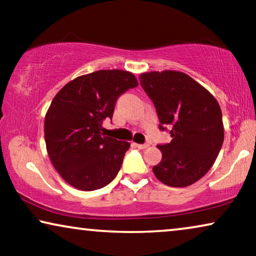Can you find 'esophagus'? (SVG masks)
Wrapping results in <instances>:
<instances>
[{"label": "esophagus", "mask_w": 256, "mask_h": 256, "mask_svg": "<svg viewBox=\"0 0 256 256\" xmlns=\"http://www.w3.org/2000/svg\"><path fill=\"white\" fill-rule=\"evenodd\" d=\"M134 146H136V148H138V149H146V148H148V144H138V143H134Z\"/></svg>", "instance_id": "1"}]
</instances>
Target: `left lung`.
<instances>
[{
    "label": "left lung",
    "mask_w": 256,
    "mask_h": 256,
    "mask_svg": "<svg viewBox=\"0 0 256 256\" xmlns=\"http://www.w3.org/2000/svg\"><path fill=\"white\" fill-rule=\"evenodd\" d=\"M140 82L156 108L160 129L169 127L172 138L158 144L162 160L152 168L154 174L168 186L196 183L211 169L224 142L218 101L183 72L143 73Z\"/></svg>",
    "instance_id": "left-lung-1"
}]
</instances>
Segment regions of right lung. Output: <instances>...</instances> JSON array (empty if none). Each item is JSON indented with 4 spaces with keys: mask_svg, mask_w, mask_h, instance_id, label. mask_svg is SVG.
<instances>
[{
    "mask_svg": "<svg viewBox=\"0 0 256 256\" xmlns=\"http://www.w3.org/2000/svg\"><path fill=\"white\" fill-rule=\"evenodd\" d=\"M138 85L130 72L101 70L66 84L54 98L45 143L54 169L73 188L98 190L116 177L130 144L104 136L102 121L113 118L118 96Z\"/></svg>",
    "mask_w": 256,
    "mask_h": 256,
    "instance_id": "1",
    "label": "right lung"
}]
</instances>
